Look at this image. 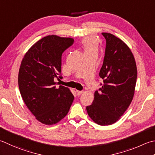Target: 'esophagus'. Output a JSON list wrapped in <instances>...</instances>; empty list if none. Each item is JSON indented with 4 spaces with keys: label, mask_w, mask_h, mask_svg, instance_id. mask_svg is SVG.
<instances>
[{
    "label": "esophagus",
    "mask_w": 155,
    "mask_h": 155,
    "mask_svg": "<svg viewBox=\"0 0 155 155\" xmlns=\"http://www.w3.org/2000/svg\"><path fill=\"white\" fill-rule=\"evenodd\" d=\"M76 92H77V94L78 95H81V94H83L84 92L83 91H76Z\"/></svg>",
    "instance_id": "1"
}]
</instances>
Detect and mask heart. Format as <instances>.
Segmentation results:
<instances>
[{"label":"heart","instance_id":"obj_1","mask_svg":"<svg viewBox=\"0 0 155 155\" xmlns=\"http://www.w3.org/2000/svg\"><path fill=\"white\" fill-rule=\"evenodd\" d=\"M82 45L84 51V53H97L98 50V41L96 38L93 36H88L84 38L82 41Z\"/></svg>","mask_w":155,"mask_h":155}]
</instances>
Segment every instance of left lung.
<instances>
[{"label":"left lung","instance_id":"1","mask_svg":"<svg viewBox=\"0 0 155 155\" xmlns=\"http://www.w3.org/2000/svg\"><path fill=\"white\" fill-rule=\"evenodd\" d=\"M106 39L105 56L99 77L101 88L95 92L88 115L101 126L116 122L126 111L134 97L137 68L131 50L113 34L102 33Z\"/></svg>","mask_w":155,"mask_h":155}]
</instances>
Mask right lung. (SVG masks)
<instances>
[{
    "label": "right lung",
    "mask_w": 155,
    "mask_h": 155,
    "mask_svg": "<svg viewBox=\"0 0 155 155\" xmlns=\"http://www.w3.org/2000/svg\"><path fill=\"white\" fill-rule=\"evenodd\" d=\"M74 39L51 35L30 48L24 56L18 76L21 95L39 122L52 125L63 119L74 96L68 87H56L54 79L61 78L62 53Z\"/></svg>",
    "instance_id": "1"
}]
</instances>
